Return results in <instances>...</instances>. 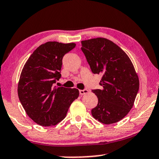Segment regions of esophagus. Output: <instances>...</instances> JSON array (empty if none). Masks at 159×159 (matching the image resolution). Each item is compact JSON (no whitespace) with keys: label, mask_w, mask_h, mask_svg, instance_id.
I'll return each instance as SVG.
<instances>
[{"label":"esophagus","mask_w":159,"mask_h":159,"mask_svg":"<svg viewBox=\"0 0 159 159\" xmlns=\"http://www.w3.org/2000/svg\"><path fill=\"white\" fill-rule=\"evenodd\" d=\"M88 89H83V90H79V93H80V94H81V95H83V94H86V93H88Z\"/></svg>","instance_id":"1"}]
</instances>
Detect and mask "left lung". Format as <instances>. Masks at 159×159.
<instances>
[{"label":"left lung","mask_w":159,"mask_h":159,"mask_svg":"<svg viewBox=\"0 0 159 159\" xmlns=\"http://www.w3.org/2000/svg\"><path fill=\"white\" fill-rule=\"evenodd\" d=\"M92 72L101 74L102 89H94L98 103L92 115L103 124L119 122L133 107L139 81L130 58L119 46L106 38L81 41Z\"/></svg>","instance_id":"obj_1"}]
</instances>
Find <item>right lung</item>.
Here are the masks:
<instances>
[{
	"instance_id": "1",
	"label": "right lung",
	"mask_w": 159,
	"mask_h": 159,
	"mask_svg": "<svg viewBox=\"0 0 159 159\" xmlns=\"http://www.w3.org/2000/svg\"><path fill=\"white\" fill-rule=\"evenodd\" d=\"M75 44L48 42L30 56L17 86L20 101L28 116L42 126H53L65 118L78 89L54 86L61 78L63 56Z\"/></svg>"
}]
</instances>
